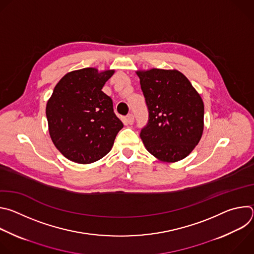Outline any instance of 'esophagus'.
Wrapping results in <instances>:
<instances>
[{
  "label": "esophagus",
  "instance_id": "1",
  "mask_svg": "<svg viewBox=\"0 0 254 254\" xmlns=\"http://www.w3.org/2000/svg\"><path fill=\"white\" fill-rule=\"evenodd\" d=\"M127 123L128 124V125H132L133 124V122H134V117H133V115H131V114H129V115H127Z\"/></svg>",
  "mask_w": 254,
  "mask_h": 254
}]
</instances>
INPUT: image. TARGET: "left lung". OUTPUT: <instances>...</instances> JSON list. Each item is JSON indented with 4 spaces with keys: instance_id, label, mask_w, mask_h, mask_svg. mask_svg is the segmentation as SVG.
I'll use <instances>...</instances> for the list:
<instances>
[{
    "instance_id": "8db88e82",
    "label": "left lung",
    "mask_w": 254,
    "mask_h": 254,
    "mask_svg": "<svg viewBox=\"0 0 254 254\" xmlns=\"http://www.w3.org/2000/svg\"><path fill=\"white\" fill-rule=\"evenodd\" d=\"M136 74L149 110V122L139 134L144 147L162 162L185 159L203 133L200 94L176 69L138 70Z\"/></svg>"
}]
</instances>
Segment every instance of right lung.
<instances>
[{
	"label": "right lung",
	"mask_w": 254,
	"mask_h": 254,
	"mask_svg": "<svg viewBox=\"0 0 254 254\" xmlns=\"http://www.w3.org/2000/svg\"><path fill=\"white\" fill-rule=\"evenodd\" d=\"M115 70L88 67L68 72L47 101L50 137L57 150L77 164H91L110 152L124 127L112 98L101 89Z\"/></svg>",
	"instance_id": "obj_1"
}]
</instances>
